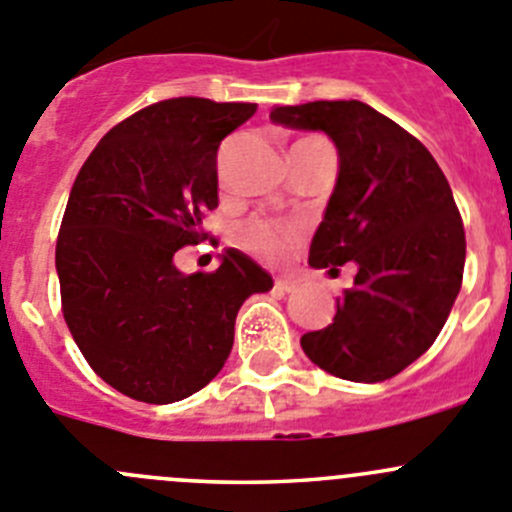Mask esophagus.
<instances>
[{
  "mask_svg": "<svg viewBox=\"0 0 512 512\" xmlns=\"http://www.w3.org/2000/svg\"><path fill=\"white\" fill-rule=\"evenodd\" d=\"M296 279H289V276H281V279H276V291H281V294H289V291L296 289Z\"/></svg>",
  "mask_w": 512,
  "mask_h": 512,
  "instance_id": "esophagus-1",
  "label": "esophagus"
}]
</instances>
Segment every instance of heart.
Segmentation results:
<instances>
[{
    "mask_svg": "<svg viewBox=\"0 0 512 512\" xmlns=\"http://www.w3.org/2000/svg\"><path fill=\"white\" fill-rule=\"evenodd\" d=\"M319 140V138H306ZM301 143V140H299ZM301 238V231L294 226H274L266 221H248L246 226L238 231V241L246 246L248 251L259 253L264 259H281L291 246H296Z\"/></svg>",
    "mask_w": 512,
    "mask_h": 512,
    "instance_id": "obj_1",
    "label": "heart"
}]
</instances>
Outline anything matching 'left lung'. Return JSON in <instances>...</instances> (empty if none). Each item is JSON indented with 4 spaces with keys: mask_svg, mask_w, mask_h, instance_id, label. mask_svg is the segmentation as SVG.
<instances>
[{
    "mask_svg": "<svg viewBox=\"0 0 512 512\" xmlns=\"http://www.w3.org/2000/svg\"><path fill=\"white\" fill-rule=\"evenodd\" d=\"M271 123L319 130L339 155L314 233V269L357 264L334 321L301 337L306 357L349 382H384L432 347L460 294L465 228L430 150L359 100L274 107Z\"/></svg>",
    "mask_w": 512,
    "mask_h": 512,
    "instance_id": "8db88e82",
    "label": "left lung"
}]
</instances>
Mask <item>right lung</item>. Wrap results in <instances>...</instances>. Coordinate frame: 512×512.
I'll return each mask as SVG.
<instances>
[{"instance_id": "1", "label": "right lung", "mask_w": 512, "mask_h": 512, "mask_svg": "<svg viewBox=\"0 0 512 512\" xmlns=\"http://www.w3.org/2000/svg\"><path fill=\"white\" fill-rule=\"evenodd\" d=\"M253 102L173 97L115 125L80 168L57 236L62 314L87 364L128 397L168 405L226 364L243 301L274 286L226 248L213 274L173 256L218 206V145Z\"/></svg>"}]
</instances>
